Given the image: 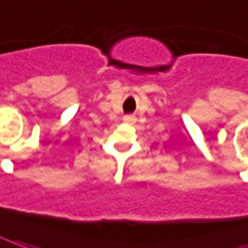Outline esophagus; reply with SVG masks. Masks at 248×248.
<instances>
[{"instance_id":"obj_1","label":"esophagus","mask_w":248,"mask_h":248,"mask_svg":"<svg viewBox=\"0 0 248 248\" xmlns=\"http://www.w3.org/2000/svg\"><path fill=\"white\" fill-rule=\"evenodd\" d=\"M124 122H129V124H133V122L136 121V118L133 117V115H124Z\"/></svg>"}]
</instances>
